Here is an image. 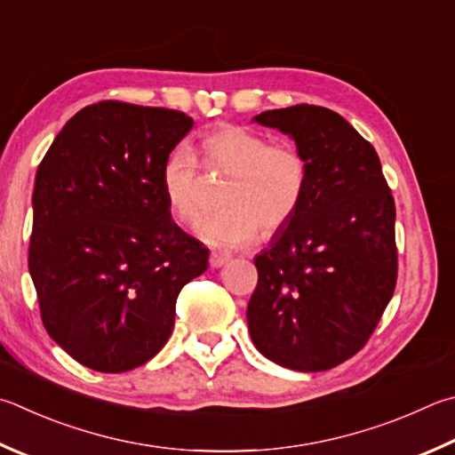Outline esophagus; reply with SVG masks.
Listing matches in <instances>:
<instances>
[{
  "mask_svg": "<svg viewBox=\"0 0 455 455\" xmlns=\"http://www.w3.org/2000/svg\"><path fill=\"white\" fill-rule=\"evenodd\" d=\"M228 260H230L228 256H222V254H211L209 264H211V268H220V267H225V264H227Z\"/></svg>",
  "mask_w": 455,
  "mask_h": 455,
  "instance_id": "obj_1",
  "label": "esophagus"
}]
</instances>
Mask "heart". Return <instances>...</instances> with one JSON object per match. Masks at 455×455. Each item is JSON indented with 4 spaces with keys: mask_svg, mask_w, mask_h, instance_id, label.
<instances>
[{
    "mask_svg": "<svg viewBox=\"0 0 455 455\" xmlns=\"http://www.w3.org/2000/svg\"><path fill=\"white\" fill-rule=\"evenodd\" d=\"M203 167L228 175L220 193L222 211L206 219L199 238L220 251L251 244L259 233L278 235L300 209L308 185V163L291 143H268L256 131L220 123L199 139ZM161 191L169 214L179 225L195 227L203 217V179L195 156L185 148L167 155Z\"/></svg>",
    "mask_w": 455,
    "mask_h": 455,
    "instance_id": "heart-1",
    "label": "heart"
}]
</instances>
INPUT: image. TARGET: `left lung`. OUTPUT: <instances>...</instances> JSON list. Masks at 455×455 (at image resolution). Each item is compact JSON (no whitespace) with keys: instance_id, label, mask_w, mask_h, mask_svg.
I'll use <instances>...</instances> for the list:
<instances>
[{"instance_id":"8db88e82","label":"left lung","mask_w":455,"mask_h":455,"mask_svg":"<svg viewBox=\"0 0 455 455\" xmlns=\"http://www.w3.org/2000/svg\"><path fill=\"white\" fill-rule=\"evenodd\" d=\"M252 121L292 139L308 185L294 219L254 256L249 332L278 366L330 370L362 350L394 294L392 193L376 148L326 107L302 103Z\"/></svg>"}]
</instances>
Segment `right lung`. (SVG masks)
I'll list each match as a JSON object with an SVG mask.
<instances>
[{
  "label": "right lung",
  "mask_w": 455,
  "mask_h": 455,
  "mask_svg": "<svg viewBox=\"0 0 455 455\" xmlns=\"http://www.w3.org/2000/svg\"><path fill=\"white\" fill-rule=\"evenodd\" d=\"M191 129L180 111L101 101L65 123L39 164L29 275L47 334L91 370L151 360L180 288L209 268V249L172 222L159 183Z\"/></svg>",
  "instance_id": "right-lung-1"
}]
</instances>
